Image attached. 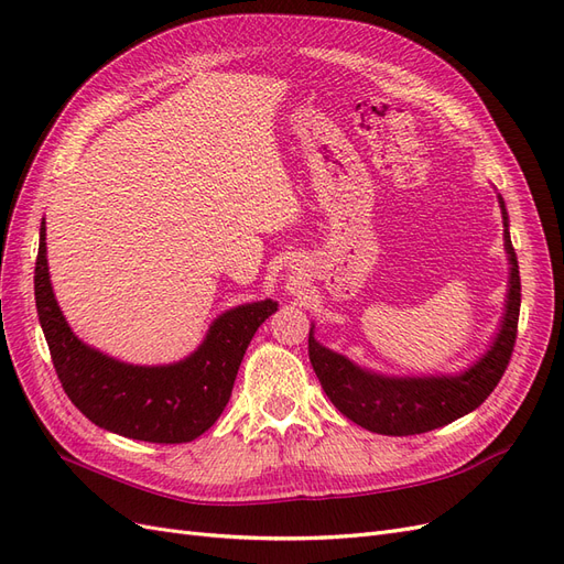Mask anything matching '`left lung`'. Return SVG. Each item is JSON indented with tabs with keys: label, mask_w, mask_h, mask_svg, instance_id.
Instances as JSON below:
<instances>
[{
	"label": "left lung",
	"mask_w": 564,
	"mask_h": 564,
	"mask_svg": "<svg viewBox=\"0 0 564 564\" xmlns=\"http://www.w3.org/2000/svg\"><path fill=\"white\" fill-rule=\"evenodd\" d=\"M503 209V199H501ZM506 220V251L510 261V292L506 317L491 350L480 362L460 377H431V379H386L355 367L344 355L322 348L308 336V355L317 379L340 414L362 429L381 435H419L447 425L480 406L491 390L499 386L508 369L510 355L518 338L520 317V270L518 256L508 235Z\"/></svg>",
	"instance_id": "left-lung-1"
}]
</instances>
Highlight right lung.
Segmentation results:
<instances>
[{
	"label": "right lung",
	"instance_id": "add662e5",
	"mask_svg": "<svg viewBox=\"0 0 564 564\" xmlns=\"http://www.w3.org/2000/svg\"><path fill=\"white\" fill-rule=\"evenodd\" d=\"M35 301L51 362L65 395L91 423L131 440L181 445L209 431L224 412L256 329L278 303H247L220 315L187 360L169 367H133L98 352L67 327L46 265V226L40 228Z\"/></svg>",
	"mask_w": 564,
	"mask_h": 564
}]
</instances>
